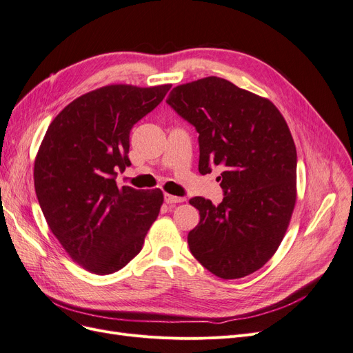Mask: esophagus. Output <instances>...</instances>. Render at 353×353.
<instances>
[{
	"mask_svg": "<svg viewBox=\"0 0 353 353\" xmlns=\"http://www.w3.org/2000/svg\"><path fill=\"white\" fill-rule=\"evenodd\" d=\"M165 201L168 204H175V203H184L185 196H176V195H171V194H165Z\"/></svg>",
	"mask_w": 353,
	"mask_h": 353,
	"instance_id": "obj_1",
	"label": "esophagus"
}]
</instances>
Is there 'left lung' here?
Listing matches in <instances>:
<instances>
[{
	"instance_id": "1",
	"label": "left lung",
	"mask_w": 353,
	"mask_h": 353,
	"mask_svg": "<svg viewBox=\"0 0 353 353\" xmlns=\"http://www.w3.org/2000/svg\"><path fill=\"white\" fill-rule=\"evenodd\" d=\"M166 103L200 134V174L223 168L219 205L190 200L200 211L190 250L219 278L250 275L274 256L297 201V150L288 124L268 98L217 77L175 87Z\"/></svg>"
}]
</instances>
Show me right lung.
I'll use <instances>...</instances> for the list:
<instances>
[{"mask_svg": "<svg viewBox=\"0 0 353 353\" xmlns=\"http://www.w3.org/2000/svg\"><path fill=\"white\" fill-rule=\"evenodd\" d=\"M171 83H111L78 97L53 119L34 159V190L52 233L83 270L112 274L142 250L163 203L161 190L117 187L130 165L133 125Z\"/></svg>", "mask_w": 353, "mask_h": 353, "instance_id": "obj_1", "label": "right lung"}]
</instances>
